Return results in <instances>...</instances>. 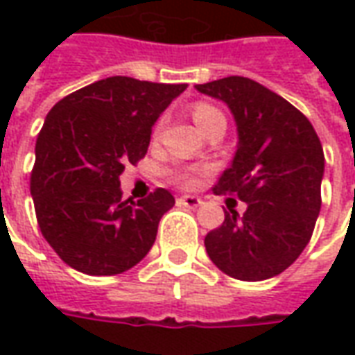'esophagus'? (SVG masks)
I'll use <instances>...</instances> for the list:
<instances>
[{
  "label": "esophagus",
  "instance_id": "obj_1",
  "mask_svg": "<svg viewBox=\"0 0 355 355\" xmlns=\"http://www.w3.org/2000/svg\"><path fill=\"white\" fill-rule=\"evenodd\" d=\"M177 203L180 207H190V209H196L201 205V200L200 198H196V196H180L177 200Z\"/></svg>",
  "mask_w": 355,
  "mask_h": 355
}]
</instances>
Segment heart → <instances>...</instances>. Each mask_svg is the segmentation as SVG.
Returning a JSON list of instances; mask_svg holds the SVG:
<instances>
[{
    "label": "heart",
    "mask_w": 355,
    "mask_h": 355,
    "mask_svg": "<svg viewBox=\"0 0 355 355\" xmlns=\"http://www.w3.org/2000/svg\"><path fill=\"white\" fill-rule=\"evenodd\" d=\"M192 116L193 119H196V123L200 125V129H203V127L211 123V121H215L216 117H224L220 110L215 108L213 104H207V102H198V104H193ZM163 121H165V119L162 117V119L155 123V132L162 131ZM171 178H173V182H175V184L182 186V188H193V186L198 184V177H196V173L188 169L173 171V173H171Z\"/></svg>",
    "instance_id": "1"
}]
</instances>
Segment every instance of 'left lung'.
I'll list each match as a JSON object with an SVG mask.
<instances>
[{
	"instance_id": "obj_1",
	"label": "left lung",
	"mask_w": 355,
	"mask_h": 355,
	"mask_svg": "<svg viewBox=\"0 0 355 355\" xmlns=\"http://www.w3.org/2000/svg\"><path fill=\"white\" fill-rule=\"evenodd\" d=\"M230 106L238 123L234 162L213 188L247 203L205 236L211 261L241 282H262L297 261L321 209L325 155L308 117L261 83L230 76L196 85Z\"/></svg>"
}]
</instances>
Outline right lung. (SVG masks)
Here are the masks:
<instances>
[{
  "mask_svg": "<svg viewBox=\"0 0 355 355\" xmlns=\"http://www.w3.org/2000/svg\"><path fill=\"white\" fill-rule=\"evenodd\" d=\"M184 89L114 76L73 91L47 114L30 192L43 238L68 266L116 275L152 249L175 198L157 188L137 203L123 201L119 175L146 155L152 125Z\"/></svg>",
  "mask_w": 355,
  "mask_h": 355,
  "instance_id": "right-lung-1",
  "label": "right lung"
}]
</instances>
